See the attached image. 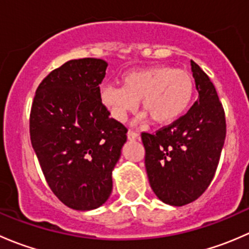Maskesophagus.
Masks as SVG:
<instances>
[{
	"instance_id": "1",
	"label": "esophagus",
	"mask_w": 249,
	"mask_h": 249,
	"mask_svg": "<svg viewBox=\"0 0 249 249\" xmlns=\"http://www.w3.org/2000/svg\"><path fill=\"white\" fill-rule=\"evenodd\" d=\"M127 139H129L130 141L139 140L140 139V134H137V132H134V131H129V132H127Z\"/></svg>"
}]
</instances>
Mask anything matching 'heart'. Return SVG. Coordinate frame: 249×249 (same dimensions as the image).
I'll list each match as a JSON object with an SVG mask.
<instances>
[{"instance_id":"obj_1","label":"heart","mask_w":249,"mask_h":249,"mask_svg":"<svg viewBox=\"0 0 249 249\" xmlns=\"http://www.w3.org/2000/svg\"><path fill=\"white\" fill-rule=\"evenodd\" d=\"M122 88L104 87L100 92L102 104L119 122L127 113L135 112L141 101L153 122L170 124L187 112L194 97V82L189 72L171 66L130 71L122 77Z\"/></svg>"}]
</instances>
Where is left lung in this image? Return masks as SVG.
<instances>
[{"label": "left lung", "mask_w": 249, "mask_h": 249, "mask_svg": "<svg viewBox=\"0 0 249 249\" xmlns=\"http://www.w3.org/2000/svg\"><path fill=\"white\" fill-rule=\"evenodd\" d=\"M199 99L179 119L143 132L145 170L154 194L171 206L201 196L214 177L227 135L225 114L215 88L199 65L190 61Z\"/></svg>", "instance_id": "8db88e82"}]
</instances>
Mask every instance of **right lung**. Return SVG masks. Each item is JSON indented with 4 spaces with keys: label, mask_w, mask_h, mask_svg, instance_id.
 Returning <instances> with one entry per match:
<instances>
[{
    "label": "right lung",
    "mask_w": 249,
    "mask_h": 249,
    "mask_svg": "<svg viewBox=\"0 0 249 249\" xmlns=\"http://www.w3.org/2000/svg\"><path fill=\"white\" fill-rule=\"evenodd\" d=\"M105 60H70L38 85L30 114L32 148L52 192L70 208L100 207L112 193V171L127 129L102 104Z\"/></svg>",
    "instance_id": "1"
}]
</instances>
